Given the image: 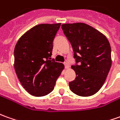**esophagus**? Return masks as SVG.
Masks as SVG:
<instances>
[{
	"label": "esophagus",
	"mask_w": 120,
	"mask_h": 120,
	"mask_svg": "<svg viewBox=\"0 0 120 120\" xmlns=\"http://www.w3.org/2000/svg\"><path fill=\"white\" fill-rule=\"evenodd\" d=\"M64 66H65V68H66V69H68V68H69V64L68 63V62H64Z\"/></svg>",
	"instance_id": "1"
}]
</instances>
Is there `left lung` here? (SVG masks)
Masks as SVG:
<instances>
[{
  "label": "left lung",
  "mask_w": 120,
  "mask_h": 120,
  "mask_svg": "<svg viewBox=\"0 0 120 120\" xmlns=\"http://www.w3.org/2000/svg\"><path fill=\"white\" fill-rule=\"evenodd\" d=\"M71 43L76 74L69 83L71 91L81 97H89L100 90L112 64L111 47L107 38L98 30L83 23L62 25Z\"/></svg>",
  "instance_id": "1"
}]
</instances>
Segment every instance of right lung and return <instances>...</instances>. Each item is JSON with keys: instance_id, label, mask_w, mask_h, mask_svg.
Listing matches in <instances>:
<instances>
[{"instance_id": "obj_1", "label": "right lung", "mask_w": 120, "mask_h": 120, "mask_svg": "<svg viewBox=\"0 0 120 120\" xmlns=\"http://www.w3.org/2000/svg\"><path fill=\"white\" fill-rule=\"evenodd\" d=\"M61 23L39 24L21 37L14 49V68L26 91L43 97L53 91L64 64L51 59L53 40Z\"/></svg>"}]
</instances>
